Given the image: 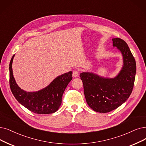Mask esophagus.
<instances>
[{
	"label": "esophagus",
	"instance_id": "34e87169",
	"mask_svg": "<svg viewBox=\"0 0 146 146\" xmlns=\"http://www.w3.org/2000/svg\"><path fill=\"white\" fill-rule=\"evenodd\" d=\"M78 71L77 69H75L73 71V72H72V77H74V78H76V77H78Z\"/></svg>",
	"mask_w": 146,
	"mask_h": 146
}]
</instances>
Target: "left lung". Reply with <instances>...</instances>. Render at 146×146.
Segmentation results:
<instances>
[{
	"label": "left lung",
	"instance_id": "left-lung-1",
	"mask_svg": "<svg viewBox=\"0 0 146 146\" xmlns=\"http://www.w3.org/2000/svg\"><path fill=\"white\" fill-rule=\"evenodd\" d=\"M113 46L120 51L123 65L113 78L104 77L92 72L80 74L88 106L96 112L108 113L123 104L131 95L136 74V62L126 42L113 38Z\"/></svg>",
	"mask_w": 146,
	"mask_h": 146
}]
</instances>
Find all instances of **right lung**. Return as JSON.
Segmentation results:
<instances>
[{
    "label": "right lung",
    "mask_w": 146,
    "mask_h": 146,
    "mask_svg": "<svg viewBox=\"0 0 146 146\" xmlns=\"http://www.w3.org/2000/svg\"><path fill=\"white\" fill-rule=\"evenodd\" d=\"M9 63V85L14 97L19 103L31 111L40 114L54 113L62 104L63 92L72 79V72L62 74L54 78L47 86L36 92H27L17 84L13 71V62Z\"/></svg>",
    "instance_id": "right-lung-1"
}]
</instances>
